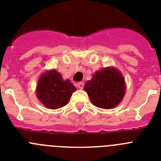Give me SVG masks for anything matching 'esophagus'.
Wrapping results in <instances>:
<instances>
[{"label": "esophagus", "instance_id": "esophagus-1", "mask_svg": "<svg viewBox=\"0 0 161 161\" xmlns=\"http://www.w3.org/2000/svg\"><path fill=\"white\" fill-rule=\"evenodd\" d=\"M76 86L78 87V89H82L84 88V83L83 82H78V83L76 84Z\"/></svg>", "mask_w": 161, "mask_h": 161}]
</instances>
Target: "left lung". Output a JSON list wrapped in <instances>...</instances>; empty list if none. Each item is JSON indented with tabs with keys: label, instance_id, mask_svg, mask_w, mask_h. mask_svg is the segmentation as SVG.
<instances>
[{
	"label": "left lung",
	"instance_id": "left-lung-1",
	"mask_svg": "<svg viewBox=\"0 0 161 161\" xmlns=\"http://www.w3.org/2000/svg\"><path fill=\"white\" fill-rule=\"evenodd\" d=\"M125 78L114 67H107L93 74L84 89L95 106L113 109L123 101L126 93Z\"/></svg>",
	"mask_w": 161,
	"mask_h": 161
}]
</instances>
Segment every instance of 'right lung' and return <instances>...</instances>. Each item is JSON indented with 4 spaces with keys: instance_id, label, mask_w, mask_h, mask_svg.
Here are the masks:
<instances>
[{
    "instance_id": "1",
    "label": "right lung",
    "mask_w": 161,
    "mask_h": 161,
    "mask_svg": "<svg viewBox=\"0 0 161 161\" xmlns=\"http://www.w3.org/2000/svg\"><path fill=\"white\" fill-rule=\"evenodd\" d=\"M76 90L69 80H64L59 72L52 69L44 72L38 78L36 96L45 107L56 109L66 106Z\"/></svg>"
}]
</instances>
